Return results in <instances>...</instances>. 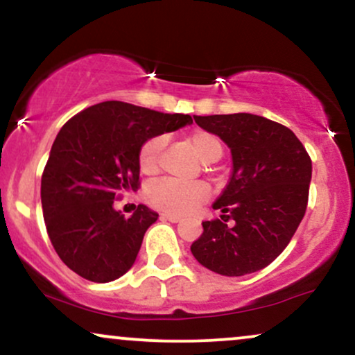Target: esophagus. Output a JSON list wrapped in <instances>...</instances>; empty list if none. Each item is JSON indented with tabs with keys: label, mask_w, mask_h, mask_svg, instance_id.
Returning a JSON list of instances; mask_svg holds the SVG:
<instances>
[{
	"label": "esophagus",
	"mask_w": 355,
	"mask_h": 355,
	"mask_svg": "<svg viewBox=\"0 0 355 355\" xmlns=\"http://www.w3.org/2000/svg\"><path fill=\"white\" fill-rule=\"evenodd\" d=\"M161 218L164 220H171V223H179L181 220V218L179 216H174V214H168V212H162Z\"/></svg>",
	"instance_id": "34e87169"
}]
</instances>
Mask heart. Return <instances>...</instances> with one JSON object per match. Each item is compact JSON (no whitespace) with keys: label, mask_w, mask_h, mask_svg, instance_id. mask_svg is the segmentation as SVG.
I'll use <instances>...</instances> for the list:
<instances>
[{"label":"heart","mask_w":355,"mask_h":355,"mask_svg":"<svg viewBox=\"0 0 355 355\" xmlns=\"http://www.w3.org/2000/svg\"><path fill=\"white\" fill-rule=\"evenodd\" d=\"M186 143L204 164L219 161L224 153L220 137L207 129H194L186 136ZM164 137L154 136L146 139L137 151V166L144 176H156L161 168V154ZM209 186L202 181L178 182L174 179H161L153 182L146 191V199L153 207L174 216H182L194 211L209 199Z\"/></svg>","instance_id":"obj_1"}]
</instances>
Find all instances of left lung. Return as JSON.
<instances>
[{"mask_svg":"<svg viewBox=\"0 0 355 355\" xmlns=\"http://www.w3.org/2000/svg\"><path fill=\"white\" fill-rule=\"evenodd\" d=\"M198 126L231 148L232 174L214 209L220 219L204 220L191 252L204 268L223 276L264 269L286 249L306 214L312 161L289 128L237 114L194 116ZM232 218L235 224L227 226Z\"/></svg>","mask_w":355,"mask_h":355,"instance_id":"obj_1","label":"left lung"}]
</instances>
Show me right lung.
<instances>
[{"mask_svg":"<svg viewBox=\"0 0 355 355\" xmlns=\"http://www.w3.org/2000/svg\"><path fill=\"white\" fill-rule=\"evenodd\" d=\"M187 123L189 114L104 101L61 128L41 176V204L54 251L78 276L110 282L131 269L157 214L139 204L124 218L114 201L139 189L141 144Z\"/></svg>","mask_w":355,"mask_h":355,"instance_id":"right-lung-1","label":"right lung"}]
</instances>
